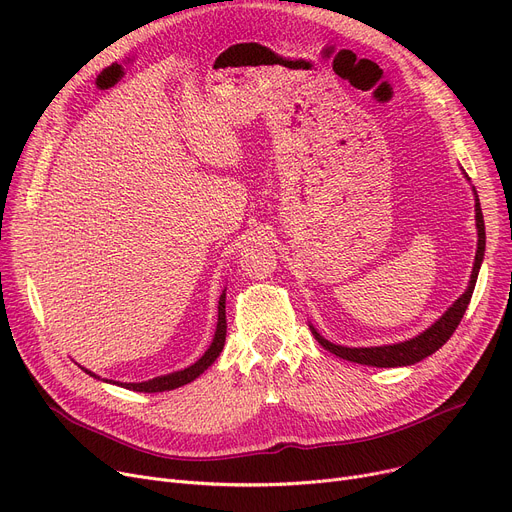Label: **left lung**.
Returning <instances> with one entry per match:
<instances>
[{"mask_svg":"<svg viewBox=\"0 0 512 512\" xmlns=\"http://www.w3.org/2000/svg\"><path fill=\"white\" fill-rule=\"evenodd\" d=\"M465 174V172H463ZM465 178L471 182V178L465 174ZM473 197H475V226H477V251H475V261H473V270H471V278H469V286L467 290L456 299L444 313L440 319H436L432 326L427 330H423L421 334L402 340V342H394V344H384V346H342V344H334L330 340H326L321 336L313 324H309L311 334L315 336V340L330 351L332 355L353 361L359 365H369V367H407V365H415L419 361H423L425 357L434 355L438 348H442L446 344V340L454 334V330L459 328L461 319L469 307V301L473 297V288L481 270L483 263V253H486V226H483V213H481V205H479V197L475 186H471Z\"/></svg>","mask_w":512,"mask_h":512,"instance_id":"left-lung-1","label":"left lung"}]
</instances>
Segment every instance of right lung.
Listing matches in <instances>:
<instances>
[{"label": "right lung", "instance_id": "right-lung-1", "mask_svg": "<svg viewBox=\"0 0 512 512\" xmlns=\"http://www.w3.org/2000/svg\"><path fill=\"white\" fill-rule=\"evenodd\" d=\"M224 342H226V290H222V297H220V303H218V324H215V334H213V340L211 344L207 346V351L193 363L188 365L184 369H178V371H172V373H166V375H157V378L153 380H147V382H116V380H107V378H99L97 373L85 369V373H89L91 378L95 380H101L105 384H116V386H122L126 390H134V392H168V390H176L180 386H186L191 384L193 380H197L199 375L211 367L215 363V359L220 357L222 348H224Z\"/></svg>", "mask_w": 512, "mask_h": 512}]
</instances>
